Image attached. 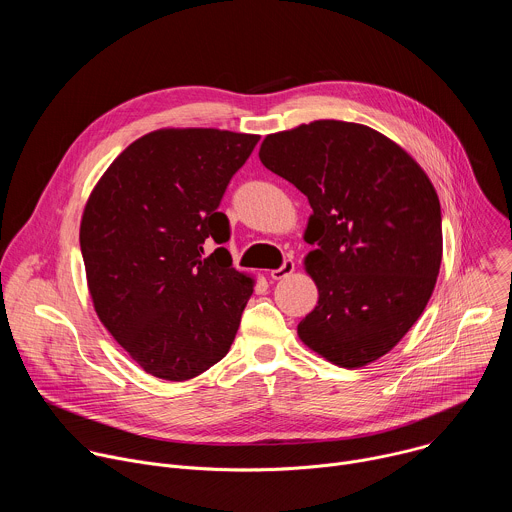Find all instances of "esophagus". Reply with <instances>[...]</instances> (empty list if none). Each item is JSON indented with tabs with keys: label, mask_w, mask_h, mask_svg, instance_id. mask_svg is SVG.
Instances as JSON below:
<instances>
[{
	"label": "esophagus",
	"mask_w": 512,
	"mask_h": 512,
	"mask_svg": "<svg viewBox=\"0 0 512 512\" xmlns=\"http://www.w3.org/2000/svg\"><path fill=\"white\" fill-rule=\"evenodd\" d=\"M294 271H296V263L291 261V259H285L283 265H281L279 269H273L269 275H271V279H285V277H289Z\"/></svg>",
	"instance_id": "obj_1"
}]
</instances>
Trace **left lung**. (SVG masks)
I'll return each mask as SVG.
<instances>
[{
	"mask_svg": "<svg viewBox=\"0 0 512 512\" xmlns=\"http://www.w3.org/2000/svg\"><path fill=\"white\" fill-rule=\"evenodd\" d=\"M259 160L308 196L304 269L318 306L300 340L344 369L393 350L423 314L442 265V210L423 168L387 135L320 119L269 133Z\"/></svg>",
	"mask_w": 512,
	"mask_h": 512,
	"instance_id": "obj_1",
	"label": "left lung"
}]
</instances>
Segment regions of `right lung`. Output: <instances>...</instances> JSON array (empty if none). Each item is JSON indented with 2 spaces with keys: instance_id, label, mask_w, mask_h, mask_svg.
<instances>
[{
  "instance_id": "1",
  "label": "right lung",
  "mask_w": 512,
  "mask_h": 512,
  "mask_svg": "<svg viewBox=\"0 0 512 512\" xmlns=\"http://www.w3.org/2000/svg\"><path fill=\"white\" fill-rule=\"evenodd\" d=\"M259 135L164 127L141 135L95 184L81 218V251L101 324L139 367L188 381L221 360L255 279L225 247L218 204Z\"/></svg>"
}]
</instances>
